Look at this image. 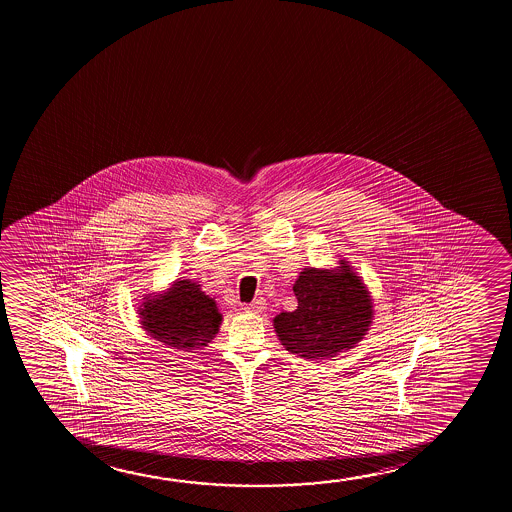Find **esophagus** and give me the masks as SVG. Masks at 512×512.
Returning a JSON list of instances; mask_svg holds the SVG:
<instances>
[{
  "mask_svg": "<svg viewBox=\"0 0 512 512\" xmlns=\"http://www.w3.org/2000/svg\"><path fill=\"white\" fill-rule=\"evenodd\" d=\"M266 309V301L262 299V297H259V299H255V301L250 302L248 306H246V311H250V313H262Z\"/></svg>",
  "mask_w": 512,
  "mask_h": 512,
  "instance_id": "esophagus-1",
  "label": "esophagus"
}]
</instances>
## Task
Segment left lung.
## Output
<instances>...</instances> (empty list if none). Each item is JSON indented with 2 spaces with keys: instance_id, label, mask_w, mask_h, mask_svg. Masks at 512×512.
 I'll use <instances>...</instances> for the list:
<instances>
[{
  "instance_id": "8db88e82",
  "label": "left lung",
  "mask_w": 512,
  "mask_h": 512,
  "mask_svg": "<svg viewBox=\"0 0 512 512\" xmlns=\"http://www.w3.org/2000/svg\"><path fill=\"white\" fill-rule=\"evenodd\" d=\"M295 311L274 316L285 350L325 360L357 346L374 320L371 292L346 259L337 267H304L294 283Z\"/></svg>"
}]
</instances>
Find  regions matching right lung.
Wrapping results in <instances>:
<instances>
[{"mask_svg": "<svg viewBox=\"0 0 512 512\" xmlns=\"http://www.w3.org/2000/svg\"><path fill=\"white\" fill-rule=\"evenodd\" d=\"M138 316L147 336L178 351L204 350L224 320L197 281L180 278L159 294L143 295Z\"/></svg>", "mask_w": 512, "mask_h": 512, "instance_id": "right-lung-1", "label": "right lung"}]
</instances>
